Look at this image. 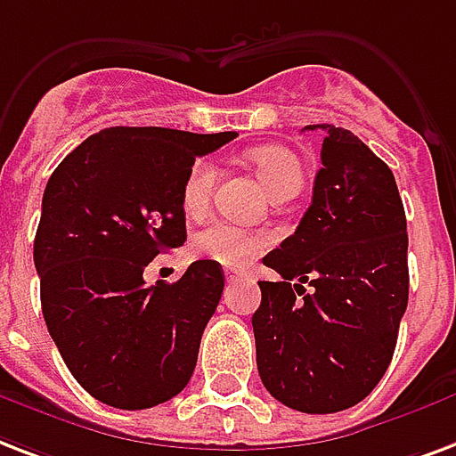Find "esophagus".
<instances>
[{
  "label": "esophagus",
  "instance_id": "obj_1",
  "mask_svg": "<svg viewBox=\"0 0 456 456\" xmlns=\"http://www.w3.org/2000/svg\"><path fill=\"white\" fill-rule=\"evenodd\" d=\"M224 280H227V284H234L239 282V280H243L241 273H234V270H227V274H224Z\"/></svg>",
  "mask_w": 456,
  "mask_h": 456
}]
</instances>
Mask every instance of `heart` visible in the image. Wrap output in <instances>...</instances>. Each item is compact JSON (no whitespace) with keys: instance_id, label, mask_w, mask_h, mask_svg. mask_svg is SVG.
<instances>
[{"instance_id":"obj_1","label":"heart","mask_w":456,"mask_h":456,"mask_svg":"<svg viewBox=\"0 0 456 456\" xmlns=\"http://www.w3.org/2000/svg\"><path fill=\"white\" fill-rule=\"evenodd\" d=\"M248 159L274 200L282 196H294L304 186V165L297 158V152H291L284 145L253 148L248 151ZM215 183H217V165L213 159H196L182 183L183 213L189 217L203 215L213 198ZM267 241L270 239L260 232H246L227 222H215L193 236L191 251L196 258L210 260L222 267H243L265 248Z\"/></svg>"}]
</instances>
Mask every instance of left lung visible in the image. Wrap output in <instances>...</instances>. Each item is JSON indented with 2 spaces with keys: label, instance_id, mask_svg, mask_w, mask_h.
<instances>
[{
  "label": "left lung",
  "instance_id": "8db88e82",
  "mask_svg": "<svg viewBox=\"0 0 456 456\" xmlns=\"http://www.w3.org/2000/svg\"><path fill=\"white\" fill-rule=\"evenodd\" d=\"M305 128L325 131L322 167L297 232L263 258L282 280L258 282L253 335L277 402L335 413L366 399L390 366L409 301V236L390 167L346 128Z\"/></svg>",
  "mask_w": 456,
  "mask_h": 456
}]
</instances>
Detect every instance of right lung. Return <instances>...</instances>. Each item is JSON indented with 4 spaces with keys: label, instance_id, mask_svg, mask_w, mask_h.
I'll return each mask as SVG.
<instances>
[{
    "label": "right lung",
    "instance_id": "add662e5",
    "mask_svg": "<svg viewBox=\"0 0 456 456\" xmlns=\"http://www.w3.org/2000/svg\"><path fill=\"white\" fill-rule=\"evenodd\" d=\"M236 131L114 126L86 138L45 186L33 243L52 339L83 390L117 409H151L189 385L200 337L224 289L196 260L145 287L155 256L186 241L182 183L196 158Z\"/></svg>",
    "mask_w": 456,
    "mask_h": 456
}]
</instances>
